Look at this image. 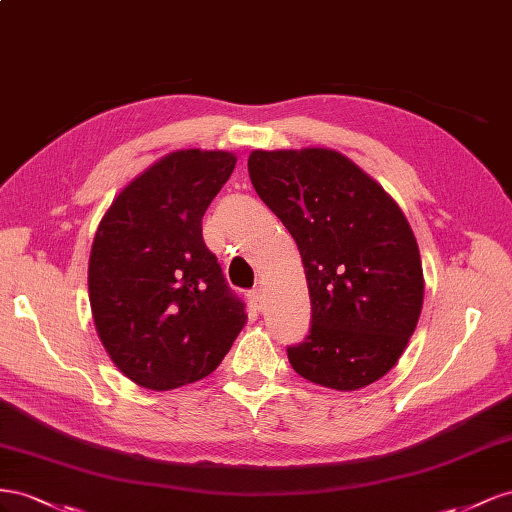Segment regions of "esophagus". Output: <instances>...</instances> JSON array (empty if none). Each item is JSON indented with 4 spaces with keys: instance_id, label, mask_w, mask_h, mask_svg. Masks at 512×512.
<instances>
[{
    "instance_id": "1",
    "label": "esophagus",
    "mask_w": 512,
    "mask_h": 512,
    "mask_svg": "<svg viewBox=\"0 0 512 512\" xmlns=\"http://www.w3.org/2000/svg\"><path fill=\"white\" fill-rule=\"evenodd\" d=\"M246 296H248V302H251L257 311H261V306H264V289L255 287V289L248 291Z\"/></svg>"
}]
</instances>
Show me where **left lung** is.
<instances>
[{
    "mask_svg": "<svg viewBox=\"0 0 512 512\" xmlns=\"http://www.w3.org/2000/svg\"><path fill=\"white\" fill-rule=\"evenodd\" d=\"M248 175L296 240L311 296V332L287 347L313 384L358 390L405 352L425 276L405 214L369 173L328 148L253 150Z\"/></svg>",
    "mask_w": 512,
    "mask_h": 512,
    "instance_id": "1",
    "label": "left lung"
}]
</instances>
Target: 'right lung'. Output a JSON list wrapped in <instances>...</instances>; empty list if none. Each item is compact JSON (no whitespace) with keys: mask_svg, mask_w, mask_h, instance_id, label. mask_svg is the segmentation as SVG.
I'll use <instances>...</instances> for the list:
<instances>
[{"mask_svg":"<svg viewBox=\"0 0 512 512\" xmlns=\"http://www.w3.org/2000/svg\"><path fill=\"white\" fill-rule=\"evenodd\" d=\"M223 150H178L122 188L92 242L87 287L102 347L130 382L171 390L210 375L246 324L201 236L236 167Z\"/></svg>","mask_w":512,"mask_h":512,"instance_id":"add662e5","label":"right lung"}]
</instances>
